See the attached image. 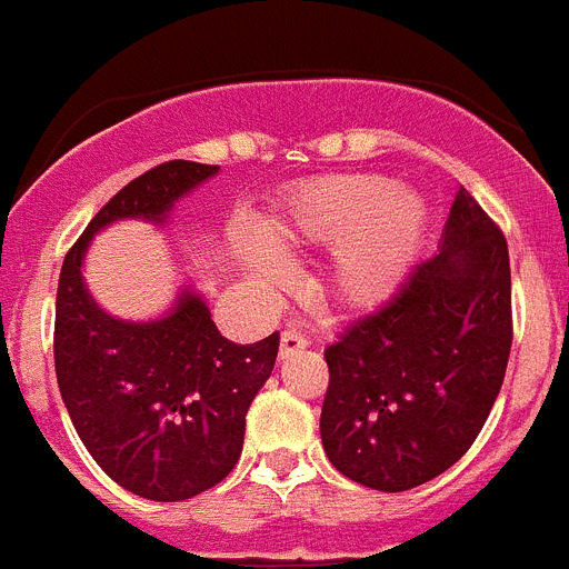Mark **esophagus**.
I'll list each match as a JSON object with an SVG mask.
<instances>
[{
    "label": "esophagus",
    "mask_w": 569,
    "mask_h": 569,
    "mask_svg": "<svg viewBox=\"0 0 569 569\" xmlns=\"http://www.w3.org/2000/svg\"><path fill=\"white\" fill-rule=\"evenodd\" d=\"M307 347H310V338H307L301 330H296V327H288V330L281 332V343H279L281 358L296 356V352H301V349H307Z\"/></svg>",
    "instance_id": "esophagus-1"
}]
</instances>
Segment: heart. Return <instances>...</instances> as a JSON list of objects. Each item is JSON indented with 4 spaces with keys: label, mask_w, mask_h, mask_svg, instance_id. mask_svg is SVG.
<instances>
[{
    "label": "heart",
    "mask_w": 569,
    "mask_h": 569,
    "mask_svg": "<svg viewBox=\"0 0 569 569\" xmlns=\"http://www.w3.org/2000/svg\"><path fill=\"white\" fill-rule=\"evenodd\" d=\"M426 206L411 191L395 189L389 177H325L299 191L293 211L268 226L279 250L299 244L338 248L330 288L343 305H375L403 279L423 242ZM242 262L259 284H279L284 262L259 242L242 244Z\"/></svg>",
    "instance_id": "b5f03b06"
}]
</instances>
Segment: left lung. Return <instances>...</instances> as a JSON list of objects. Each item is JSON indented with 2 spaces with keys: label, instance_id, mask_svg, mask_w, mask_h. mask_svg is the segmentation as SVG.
Instances as JSON below:
<instances>
[{
  "label": "left lung",
  "instance_id": "obj_1",
  "mask_svg": "<svg viewBox=\"0 0 569 569\" xmlns=\"http://www.w3.org/2000/svg\"><path fill=\"white\" fill-rule=\"evenodd\" d=\"M510 341L508 242L460 189L440 253L327 347L321 442L332 466L389 493L440 477L486 426Z\"/></svg>",
  "mask_w": 569,
  "mask_h": 569
}]
</instances>
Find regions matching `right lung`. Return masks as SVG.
<instances>
[{
  "mask_svg": "<svg viewBox=\"0 0 569 569\" xmlns=\"http://www.w3.org/2000/svg\"><path fill=\"white\" fill-rule=\"evenodd\" d=\"M211 174L217 166L169 160L127 182L67 250L56 293V378L72 426L118 486L154 502L191 499L231 473L279 332L248 347L228 341L194 293L160 321L112 319L83 288L81 262L103 226L160 222Z\"/></svg>",
  "mask_w": 569,
  "mask_h": 569,
  "instance_id": "obj_1",
  "label": "right lung"
}]
</instances>
